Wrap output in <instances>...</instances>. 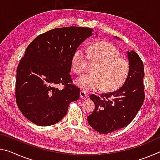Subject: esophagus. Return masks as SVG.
Segmentation results:
<instances>
[{
  "mask_svg": "<svg viewBox=\"0 0 160 160\" xmlns=\"http://www.w3.org/2000/svg\"><path fill=\"white\" fill-rule=\"evenodd\" d=\"M80 98L82 99L85 100L86 99H88V95H87V94L84 91H81L80 92Z\"/></svg>",
  "mask_w": 160,
  "mask_h": 160,
  "instance_id": "esophagus-1",
  "label": "esophagus"
}]
</instances>
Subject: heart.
Instances as JSON below:
<instances>
[{"instance_id": "heart-1", "label": "heart", "mask_w": 160, "mask_h": 160, "mask_svg": "<svg viewBox=\"0 0 160 160\" xmlns=\"http://www.w3.org/2000/svg\"><path fill=\"white\" fill-rule=\"evenodd\" d=\"M96 63L93 73L84 75L75 81L76 85L85 91H95L102 87L104 91L120 88L128 78L130 65L121 57L114 46L107 42L90 45L87 50L79 48L73 54L72 67L78 74L85 71L88 61Z\"/></svg>"}]
</instances>
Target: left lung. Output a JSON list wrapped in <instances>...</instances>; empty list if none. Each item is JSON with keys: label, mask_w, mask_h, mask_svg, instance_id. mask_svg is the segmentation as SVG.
<instances>
[{"label": "left lung", "mask_w": 160, "mask_h": 160, "mask_svg": "<svg viewBox=\"0 0 160 160\" xmlns=\"http://www.w3.org/2000/svg\"><path fill=\"white\" fill-rule=\"evenodd\" d=\"M118 39H119L118 38ZM130 65L128 78L120 89L101 96L91 94L95 109L88 121L96 131L103 134L123 128L133 120L144 102V66L134 51L127 52Z\"/></svg>", "instance_id": "1"}]
</instances>
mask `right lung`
<instances>
[{
  "mask_svg": "<svg viewBox=\"0 0 160 160\" xmlns=\"http://www.w3.org/2000/svg\"><path fill=\"white\" fill-rule=\"evenodd\" d=\"M93 29L67 27L38 36L27 48L17 68L15 98L19 109L38 126L53 125L67 113L69 104L80 97L69 72L78 47ZM59 84L64 85L61 90Z\"/></svg>",
  "mask_w": 160,
  "mask_h": 160,
  "instance_id": "1",
  "label": "right lung"
}]
</instances>
